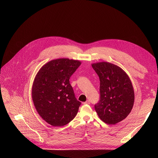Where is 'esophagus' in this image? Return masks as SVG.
<instances>
[{
    "instance_id": "obj_1",
    "label": "esophagus",
    "mask_w": 158,
    "mask_h": 158,
    "mask_svg": "<svg viewBox=\"0 0 158 158\" xmlns=\"http://www.w3.org/2000/svg\"><path fill=\"white\" fill-rule=\"evenodd\" d=\"M83 104H90V102H89V101H86V102H83Z\"/></svg>"
}]
</instances>
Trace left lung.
Here are the masks:
<instances>
[{"instance_id": "left-lung-1", "label": "left lung", "mask_w": 158, "mask_h": 158, "mask_svg": "<svg viewBox=\"0 0 158 158\" xmlns=\"http://www.w3.org/2000/svg\"><path fill=\"white\" fill-rule=\"evenodd\" d=\"M100 79L101 97L95 110L101 120L114 125L125 119L135 102V92L126 72L108 62L92 63Z\"/></svg>"}]
</instances>
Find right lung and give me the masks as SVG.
Returning a JSON list of instances; mask_svg holds the SVG:
<instances>
[{"label":"right lung","instance_id":"obj_1","mask_svg":"<svg viewBox=\"0 0 158 158\" xmlns=\"http://www.w3.org/2000/svg\"><path fill=\"white\" fill-rule=\"evenodd\" d=\"M81 62L60 58L42 66L32 86V98L39 115L54 127L66 125L76 117L81 104L75 97L70 77Z\"/></svg>","mask_w":158,"mask_h":158}]
</instances>
